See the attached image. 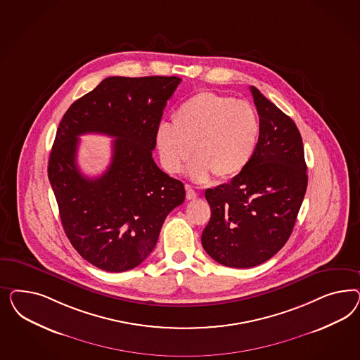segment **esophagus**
Here are the masks:
<instances>
[{
	"instance_id": "1",
	"label": "esophagus",
	"mask_w": 360,
	"mask_h": 360,
	"mask_svg": "<svg viewBox=\"0 0 360 360\" xmlns=\"http://www.w3.org/2000/svg\"><path fill=\"white\" fill-rule=\"evenodd\" d=\"M196 196H198V194H196L195 191L190 186H186V198L188 200H191V199H195Z\"/></svg>"
}]
</instances>
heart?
Segmentation results:
<instances>
[{
	"label": "heart",
	"instance_id": "1",
	"mask_svg": "<svg viewBox=\"0 0 360 360\" xmlns=\"http://www.w3.org/2000/svg\"><path fill=\"white\" fill-rule=\"evenodd\" d=\"M173 125L155 129V146L165 172L178 174L194 149L188 175L206 184L212 175L229 181L252 162L260 142L262 124L250 103L215 92H199L173 113Z\"/></svg>",
	"mask_w": 360,
	"mask_h": 360
}]
</instances>
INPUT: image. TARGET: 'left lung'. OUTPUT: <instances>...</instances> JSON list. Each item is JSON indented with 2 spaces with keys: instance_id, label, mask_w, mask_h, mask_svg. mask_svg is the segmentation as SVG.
<instances>
[{
  "instance_id": "left-lung-1",
  "label": "left lung",
  "mask_w": 360,
  "mask_h": 360,
  "mask_svg": "<svg viewBox=\"0 0 360 360\" xmlns=\"http://www.w3.org/2000/svg\"><path fill=\"white\" fill-rule=\"evenodd\" d=\"M250 89L262 124L257 152L241 174L205 193L211 218L202 245L231 268L256 266L283 248L307 187L304 143L295 121L257 88Z\"/></svg>"
}]
</instances>
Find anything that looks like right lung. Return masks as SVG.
I'll return each instance as SVG.
<instances>
[{"label": "right lung", "mask_w": 360, "mask_h": 360, "mask_svg": "<svg viewBox=\"0 0 360 360\" xmlns=\"http://www.w3.org/2000/svg\"><path fill=\"white\" fill-rule=\"evenodd\" d=\"M176 77L104 79L67 109L49 158V179L65 235L98 269L125 272L152 253L165 219L185 200V186L153 160L155 129ZM107 134L109 169L88 179L77 167L78 136Z\"/></svg>", "instance_id": "add662e5"}]
</instances>
